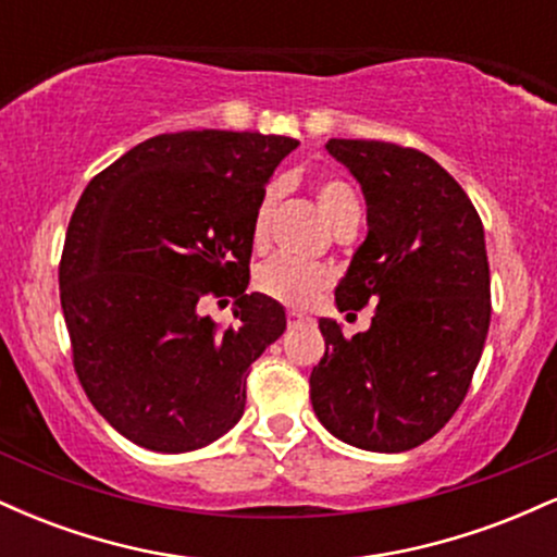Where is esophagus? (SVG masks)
Masks as SVG:
<instances>
[{"label":"esophagus","mask_w":557,"mask_h":557,"mask_svg":"<svg viewBox=\"0 0 557 557\" xmlns=\"http://www.w3.org/2000/svg\"><path fill=\"white\" fill-rule=\"evenodd\" d=\"M306 314H300V311H296V309H287V324H300V322H306Z\"/></svg>","instance_id":"esophagus-1"}]
</instances>
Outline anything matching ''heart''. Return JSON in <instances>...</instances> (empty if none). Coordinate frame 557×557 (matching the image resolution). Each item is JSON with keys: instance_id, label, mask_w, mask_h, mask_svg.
<instances>
[{"instance_id": "1", "label": "heart", "mask_w": 557, "mask_h": 557, "mask_svg": "<svg viewBox=\"0 0 557 557\" xmlns=\"http://www.w3.org/2000/svg\"><path fill=\"white\" fill-rule=\"evenodd\" d=\"M274 198H277V188L270 185L261 194L257 212H253L251 238L257 246H261L267 238V227H270V216L274 209ZM317 203L322 209L324 220L332 227H341L350 214H359V198H356L354 188L341 177H322L317 183ZM330 285V270L322 264H309V261H296L287 257H272L259 267L253 274V287L261 296L277 300V304L290 306V309H306L314 304V298L324 287Z\"/></svg>"}]
</instances>
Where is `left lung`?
Returning <instances> with one entry per match:
<instances>
[{"label":"left lung","instance_id":"obj_1","mask_svg":"<svg viewBox=\"0 0 557 557\" xmlns=\"http://www.w3.org/2000/svg\"><path fill=\"white\" fill-rule=\"evenodd\" d=\"M367 198L369 235L337 285L341 311L376 306L348 341L322 319L311 406L343 443L411 450L458 411L490 330V261L474 203L424 151L330 138Z\"/></svg>","mask_w":557,"mask_h":557}]
</instances>
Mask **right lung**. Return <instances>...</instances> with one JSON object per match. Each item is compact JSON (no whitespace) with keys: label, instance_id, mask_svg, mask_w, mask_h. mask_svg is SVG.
Listing matches in <instances>:
<instances>
[{"label":"right lung","instance_id":"add662e5","mask_svg":"<svg viewBox=\"0 0 557 557\" xmlns=\"http://www.w3.org/2000/svg\"><path fill=\"white\" fill-rule=\"evenodd\" d=\"M296 138L162 133L83 190L60 261L73 367L88 400L146 450L188 453L233 430L248 367L285 332L277 300L246 293L264 183ZM236 298V324L198 318Z\"/></svg>","mask_w":557,"mask_h":557}]
</instances>
